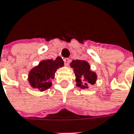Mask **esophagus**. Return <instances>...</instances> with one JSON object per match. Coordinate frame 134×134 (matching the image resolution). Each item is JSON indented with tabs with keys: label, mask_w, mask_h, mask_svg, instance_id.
<instances>
[{
	"label": "esophagus",
	"mask_w": 134,
	"mask_h": 134,
	"mask_svg": "<svg viewBox=\"0 0 134 134\" xmlns=\"http://www.w3.org/2000/svg\"><path fill=\"white\" fill-rule=\"evenodd\" d=\"M64 62H65V65H68L69 64V62H70V59L69 58H65V59H64Z\"/></svg>",
	"instance_id": "34e87169"
}]
</instances>
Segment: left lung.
I'll return each instance as SVG.
<instances>
[{
	"label": "left lung",
	"mask_w": 134,
	"mask_h": 134,
	"mask_svg": "<svg viewBox=\"0 0 134 134\" xmlns=\"http://www.w3.org/2000/svg\"><path fill=\"white\" fill-rule=\"evenodd\" d=\"M75 75L76 86L81 89H87L89 85L95 84L97 75L90 70V64L83 60H73L71 64Z\"/></svg>",
	"instance_id": "1"
}]
</instances>
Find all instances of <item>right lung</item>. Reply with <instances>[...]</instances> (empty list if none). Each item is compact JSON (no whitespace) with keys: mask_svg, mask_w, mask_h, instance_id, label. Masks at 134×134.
I'll list each match as a JSON object with an SVG mask.
<instances>
[{"mask_svg":"<svg viewBox=\"0 0 134 134\" xmlns=\"http://www.w3.org/2000/svg\"><path fill=\"white\" fill-rule=\"evenodd\" d=\"M64 65L61 57L55 60L46 59L42 61L38 66L33 68L28 75V81L31 87L44 91L52 86V79L55 78L56 70Z\"/></svg>","mask_w":134,"mask_h":134,"instance_id":"1","label":"right lung"}]
</instances>
